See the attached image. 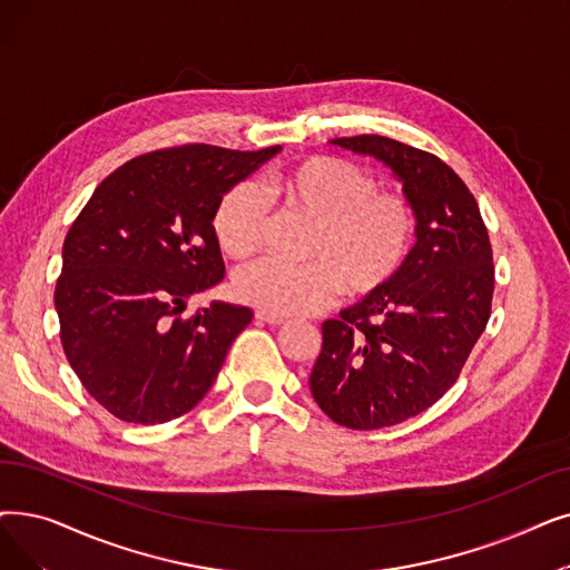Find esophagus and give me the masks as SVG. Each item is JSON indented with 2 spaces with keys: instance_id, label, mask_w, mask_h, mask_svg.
Listing matches in <instances>:
<instances>
[{
  "instance_id": "34e87169",
  "label": "esophagus",
  "mask_w": 570,
  "mask_h": 570,
  "mask_svg": "<svg viewBox=\"0 0 570 570\" xmlns=\"http://www.w3.org/2000/svg\"><path fill=\"white\" fill-rule=\"evenodd\" d=\"M256 318L263 321V324H269V326H284L286 318L284 316H277V314H269V312H256Z\"/></svg>"
}]
</instances>
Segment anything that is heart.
<instances>
[{
  "instance_id": "heart-1",
  "label": "heart",
  "mask_w": 570,
  "mask_h": 570,
  "mask_svg": "<svg viewBox=\"0 0 570 570\" xmlns=\"http://www.w3.org/2000/svg\"><path fill=\"white\" fill-rule=\"evenodd\" d=\"M282 207L314 224L307 265L256 261L235 275V295L261 312L303 316L328 307L337 288L352 301L384 293L407 265L416 214L403 193L377 190L363 167L316 156L272 179ZM267 233L254 184L233 186L214 212V235L230 258L252 256Z\"/></svg>"
}]
</instances>
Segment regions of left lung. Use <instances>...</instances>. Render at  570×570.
<instances>
[{
  "instance_id": "obj_1",
  "label": "left lung",
  "mask_w": 570,
  "mask_h": 570,
  "mask_svg": "<svg viewBox=\"0 0 570 570\" xmlns=\"http://www.w3.org/2000/svg\"><path fill=\"white\" fill-rule=\"evenodd\" d=\"M384 163L416 214L401 277L321 324L309 389L335 424L375 431L440 401L487 328L493 256L473 193L438 156L380 135L333 139Z\"/></svg>"
}]
</instances>
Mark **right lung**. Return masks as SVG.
<instances>
[{"label":"right lung","instance_id":"obj_1","mask_svg":"<svg viewBox=\"0 0 570 570\" xmlns=\"http://www.w3.org/2000/svg\"><path fill=\"white\" fill-rule=\"evenodd\" d=\"M279 151L186 144L137 156L71 224L56 284L62 350L120 422L165 424L193 410L252 324L249 307L218 301L181 312L226 275L212 226L220 197Z\"/></svg>","mask_w":570,"mask_h":570}]
</instances>
